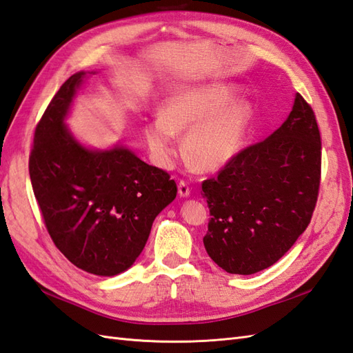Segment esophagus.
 <instances>
[{
	"label": "esophagus",
	"instance_id": "34e87169",
	"mask_svg": "<svg viewBox=\"0 0 353 353\" xmlns=\"http://www.w3.org/2000/svg\"><path fill=\"white\" fill-rule=\"evenodd\" d=\"M178 194L181 196V197L190 196V187H188V184L185 181H179V184H178Z\"/></svg>",
	"mask_w": 353,
	"mask_h": 353
}]
</instances>
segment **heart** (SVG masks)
<instances>
[{
	"label": "heart",
	"instance_id": "1",
	"mask_svg": "<svg viewBox=\"0 0 353 353\" xmlns=\"http://www.w3.org/2000/svg\"><path fill=\"white\" fill-rule=\"evenodd\" d=\"M236 88L228 83L197 85L172 94L161 103L160 115L145 125L151 154L160 166L178 156L175 134H185L184 154L202 172H216L241 151L253 109L234 100Z\"/></svg>",
	"mask_w": 353,
	"mask_h": 353
}]
</instances>
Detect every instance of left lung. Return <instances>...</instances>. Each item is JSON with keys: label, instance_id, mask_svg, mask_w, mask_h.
Listing matches in <instances>:
<instances>
[{"label": "left lung", "instance_id": "8db88e82", "mask_svg": "<svg viewBox=\"0 0 353 353\" xmlns=\"http://www.w3.org/2000/svg\"><path fill=\"white\" fill-rule=\"evenodd\" d=\"M322 142L298 92L288 119L202 183L210 208L206 253L230 274L276 263L310 225L321 185Z\"/></svg>", "mask_w": 353, "mask_h": 353}]
</instances>
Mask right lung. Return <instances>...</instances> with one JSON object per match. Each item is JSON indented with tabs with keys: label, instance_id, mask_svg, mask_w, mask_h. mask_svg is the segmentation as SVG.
<instances>
[{
	"label": "right lung",
	"instance_id": "obj_1",
	"mask_svg": "<svg viewBox=\"0 0 353 353\" xmlns=\"http://www.w3.org/2000/svg\"><path fill=\"white\" fill-rule=\"evenodd\" d=\"M83 74L68 77L50 100L34 132L28 168L58 250L77 268L110 277L133 265L178 188L166 170L132 151H91L73 139L63 119Z\"/></svg>",
	"mask_w": 353,
	"mask_h": 353
}]
</instances>
